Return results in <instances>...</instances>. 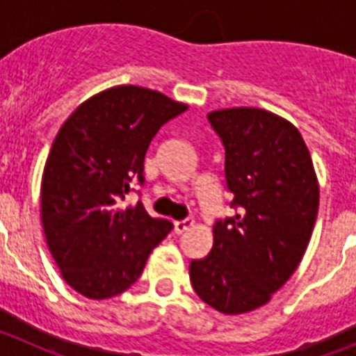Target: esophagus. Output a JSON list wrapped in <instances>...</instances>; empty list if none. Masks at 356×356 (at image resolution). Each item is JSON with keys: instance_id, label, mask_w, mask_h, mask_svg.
<instances>
[{"instance_id": "1", "label": "esophagus", "mask_w": 356, "mask_h": 356, "mask_svg": "<svg viewBox=\"0 0 356 356\" xmlns=\"http://www.w3.org/2000/svg\"><path fill=\"white\" fill-rule=\"evenodd\" d=\"M194 225L193 219H181V221H175V232L176 234H184V232H187L191 226Z\"/></svg>"}]
</instances>
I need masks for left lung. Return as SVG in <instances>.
I'll return each mask as SVG.
<instances>
[{
    "instance_id": "1",
    "label": "left lung",
    "mask_w": 356,
    "mask_h": 356,
    "mask_svg": "<svg viewBox=\"0 0 356 356\" xmlns=\"http://www.w3.org/2000/svg\"><path fill=\"white\" fill-rule=\"evenodd\" d=\"M225 146L226 187L238 213L217 219L213 246L188 276L201 300L221 314L251 312L291 278L307 250L319 209V185L303 137L262 108L213 110Z\"/></svg>"
}]
</instances>
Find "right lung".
<instances>
[{"mask_svg": "<svg viewBox=\"0 0 356 356\" xmlns=\"http://www.w3.org/2000/svg\"><path fill=\"white\" fill-rule=\"evenodd\" d=\"M187 110L156 90L112 87L81 103L53 140L40 185L46 242L62 278L90 300L137 282L172 222L140 201L122 207L131 181L144 184V156L156 131Z\"/></svg>", "mask_w": 356, "mask_h": 356, "instance_id": "obj_1", "label": "right lung"}]
</instances>
